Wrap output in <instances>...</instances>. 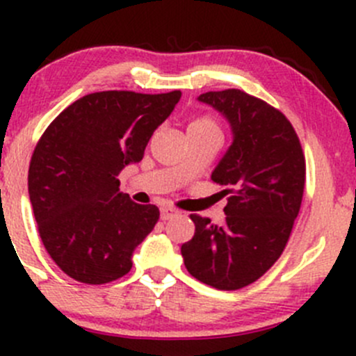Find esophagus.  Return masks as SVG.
I'll return each instance as SVG.
<instances>
[{"instance_id": "obj_1", "label": "esophagus", "mask_w": 356, "mask_h": 356, "mask_svg": "<svg viewBox=\"0 0 356 356\" xmlns=\"http://www.w3.org/2000/svg\"><path fill=\"white\" fill-rule=\"evenodd\" d=\"M179 211L175 210V208H170V207H161L160 208V217L161 220H170V218L177 217Z\"/></svg>"}]
</instances>
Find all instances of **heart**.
I'll list each match as a JSON object with an SVG mask.
<instances>
[{
	"label": "heart",
	"instance_id": "heart-1",
	"mask_svg": "<svg viewBox=\"0 0 356 356\" xmlns=\"http://www.w3.org/2000/svg\"><path fill=\"white\" fill-rule=\"evenodd\" d=\"M204 131L218 132V127H217V124H215V122L208 117H198V118H195V120L189 122L188 132H204Z\"/></svg>",
	"mask_w": 356,
	"mask_h": 356
}]
</instances>
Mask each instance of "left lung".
I'll use <instances>...</instances> for the list:
<instances>
[{"instance_id":"obj_1","label":"left lung","mask_w":356,"mask_h":356,"mask_svg":"<svg viewBox=\"0 0 356 356\" xmlns=\"http://www.w3.org/2000/svg\"><path fill=\"white\" fill-rule=\"evenodd\" d=\"M198 102L231 125L232 143L211 172L231 195L222 225L191 215L195 236L181 248L189 274L217 289H241L277 261L305 188V156L279 110L239 89L210 91Z\"/></svg>"}]
</instances>
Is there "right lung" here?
Returning <instances> with one entry per match:
<instances>
[{
  "label": "right lung",
  "mask_w": 356,
  "mask_h": 356,
  "mask_svg": "<svg viewBox=\"0 0 356 356\" xmlns=\"http://www.w3.org/2000/svg\"><path fill=\"white\" fill-rule=\"evenodd\" d=\"M181 95L92 92L67 106L39 139L29 167L32 210L46 251L75 281L105 284L132 268L134 250L160 211L120 193L117 175L143 160Z\"/></svg>",
  "instance_id": "1"
}]
</instances>
